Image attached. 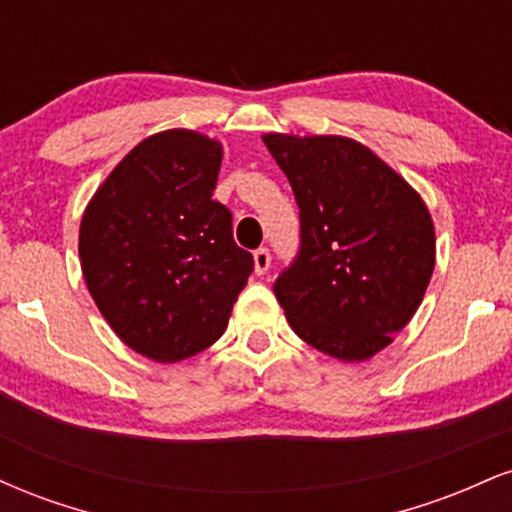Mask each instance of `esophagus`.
<instances>
[{
	"label": "esophagus",
	"mask_w": 512,
	"mask_h": 512,
	"mask_svg": "<svg viewBox=\"0 0 512 512\" xmlns=\"http://www.w3.org/2000/svg\"><path fill=\"white\" fill-rule=\"evenodd\" d=\"M255 272L257 274H264L269 269V264H272V255H269V250L267 248H260V250H255Z\"/></svg>",
	"instance_id": "34e87169"
}]
</instances>
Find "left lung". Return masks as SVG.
Returning a JSON list of instances; mask_svg holds the SVG:
<instances>
[{"label":"left lung","mask_w":512,"mask_h":512,"mask_svg":"<svg viewBox=\"0 0 512 512\" xmlns=\"http://www.w3.org/2000/svg\"><path fill=\"white\" fill-rule=\"evenodd\" d=\"M301 216V248L274 296L293 332L339 361H366L424 301L436 233L424 199L346 137L264 134Z\"/></svg>","instance_id":"8db88e82"}]
</instances>
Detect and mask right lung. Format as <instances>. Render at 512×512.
I'll return each mask as SVG.
<instances>
[{
	"label": "right lung",
	"instance_id": "obj_1",
	"mask_svg": "<svg viewBox=\"0 0 512 512\" xmlns=\"http://www.w3.org/2000/svg\"><path fill=\"white\" fill-rule=\"evenodd\" d=\"M221 144L192 129L144 139L98 187L79 228L81 272L129 349L175 363L226 332L255 260L211 199Z\"/></svg>",
	"mask_w": 512,
	"mask_h": 512
}]
</instances>
